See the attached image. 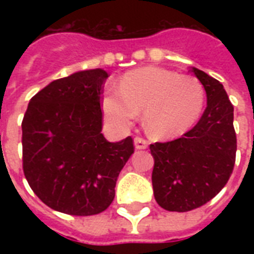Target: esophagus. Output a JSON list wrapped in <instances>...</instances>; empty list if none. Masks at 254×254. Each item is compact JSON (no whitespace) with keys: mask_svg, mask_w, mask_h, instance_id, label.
I'll list each match as a JSON object with an SVG mask.
<instances>
[{"mask_svg":"<svg viewBox=\"0 0 254 254\" xmlns=\"http://www.w3.org/2000/svg\"><path fill=\"white\" fill-rule=\"evenodd\" d=\"M134 146L135 149H138V150H141V149H146V147L149 146V141L142 138V137H139V135H137L134 138Z\"/></svg>","mask_w":254,"mask_h":254,"instance_id":"obj_1","label":"esophagus"}]
</instances>
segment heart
<instances>
[{"mask_svg":"<svg viewBox=\"0 0 254 254\" xmlns=\"http://www.w3.org/2000/svg\"><path fill=\"white\" fill-rule=\"evenodd\" d=\"M204 88L197 79L159 67L127 72L120 88L104 93L103 109L116 127H127L143 112L145 127L154 138H173L196 123L204 105Z\"/></svg>","mask_w":254,"mask_h":254,"instance_id":"heart-1","label":"heart"}]
</instances>
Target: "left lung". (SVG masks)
<instances>
[{
    "label": "left lung",
    "mask_w": 254,
    "mask_h": 254,
    "mask_svg": "<svg viewBox=\"0 0 254 254\" xmlns=\"http://www.w3.org/2000/svg\"><path fill=\"white\" fill-rule=\"evenodd\" d=\"M191 72L207 93V108L181 138L150 145L154 197L162 208L187 212L215 197L227 185L236 162L233 105L220 81L197 68Z\"/></svg>",
    "instance_id": "obj_1"
}]
</instances>
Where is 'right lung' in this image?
<instances>
[{
	"label": "right lung",
	"mask_w": 254,
	"mask_h": 254,
	"mask_svg": "<svg viewBox=\"0 0 254 254\" xmlns=\"http://www.w3.org/2000/svg\"><path fill=\"white\" fill-rule=\"evenodd\" d=\"M108 75L88 69L58 79L30 100L22 120V167L34 193L73 216L111 205L133 138L108 142L101 133V95Z\"/></svg>",
	"instance_id": "obj_1"
}]
</instances>
